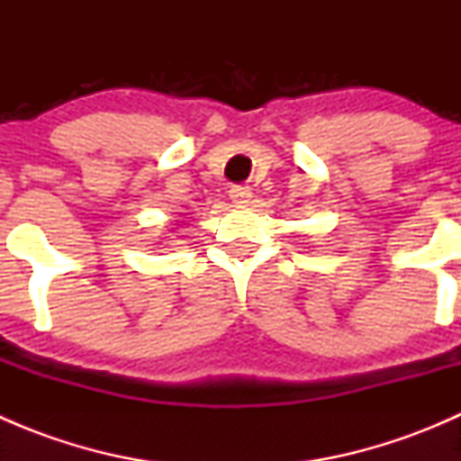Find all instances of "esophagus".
Instances as JSON below:
<instances>
[{
    "mask_svg": "<svg viewBox=\"0 0 461 461\" xmlns=\"http://www.w3.org/2000/svg\"><path fill=\"white\" fill-rule=\"evenodd\" d=\"M230 198L234 204H245L252 198V189L243 187V185H236V187L230 189Z\"/></svg>",
    "mask_w": 461,
    "mask_h": 461,
    "instance_id": "34e87169",
    "label": "esophagus"
}]
</instances>
